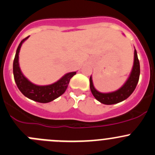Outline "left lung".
<instances>
[{
  "instance_id": "obj_1",
  "label": "left lung",
  "mask_w": 155,
  "mask_h": 155,
  "mask_svg": "<svg viewBox=\"0 0 155 155\" xmlns=\"http://www.w3.org/2000/svg\"><path fill=\"white\" fill-rule=\"evenodd\" d=\"M139 75H140V64H139V59L136 50L134 51V61H133V66L132 68L131 73L129 76L128 79L125 82V83L117 91H112V92L103 93L97 91L94 86L92 81V77L90 76V89L93 96L101 103L104 104L110 105L117 104L123 101L128 98L132 93L134 91L138 82L139 79Z\"/></svg>"
}]
</instances>
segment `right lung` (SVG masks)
Wrapping results in <instances>:
<instances>
[{"label":"right lung","mask_w":155,"mask_h":155,"mask_svg":"<svg viewBox=\"0 0 155 155\" xmlns=\"http://www.w3.org/2000/svg\"><path fill=\"white\" fill-rule=\"evenodd\" d=\"M28 37L29 36L21 41L16 50L13 65L15 82L19 91L26 97L39 103H48L58 98L65 92L70 79L76 75V72L66 73L59 80L50 85H38L30 82L22 73L19 64V54L21 46L25 40L28 39Z\"/></svg>","instance_id":"obj_1"}]
</instances>
